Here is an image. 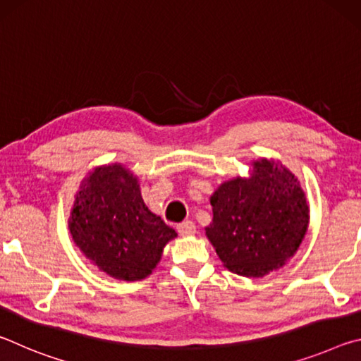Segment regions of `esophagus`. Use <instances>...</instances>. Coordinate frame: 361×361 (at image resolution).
<instances>
[{
    "label": "esophagus",
    "mask_w": 361,
    "mask_h": 361,
    "mask_svg": "<svg viewBox=\"0 0 361 361\" xmlns=\"http://www.w3.org/2000/svg\"><path fill=\"white\" fill-rule=\"evenodd\" d=\"M176 231H178L180 235H192L195 232V224L192 221H189V219H186V221H183L176 226Z\"/></svg>",
    "instance_id": "34e87169"
}]
</instances>
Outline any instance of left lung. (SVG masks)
I'll return each mask as SVG.
<instances>
[{"instance_id":"left-lung-1","label":"left lung","mask_w":361,"mask_h":361,"mask_svg":"<svg viewBox=\"0 0 361 361\" xmlns=\"http://www.w3.org/2000/svg\"><path fill=\"white\" fill-rule=\"evenodd\" d=\"M210 204L207 237L224 266L243 277L282 267L307 231L309 205L298 178L267 159L253 162L252 178L223 183Z\"/></svg>"}]
</instances>
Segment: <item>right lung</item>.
Instances as JSON below:
<instances>
[{
    "label": "right lung",
    "mask_w": 361,
    "mask_h": 361,
    "mask_svg": "<svg viewBox=\"0 0 361 361\" xmlns=\"http://www.w3.org/2000/svg\"><path fill=\"white\" fill-rule=\"evenodd\" d=\"M68 223L79 250L100 271L126 282L148 277L176 237L145 205L137 178L118 164L89 173Z\"/></svg>",
    "instance_id": "obj_1"
}]
</instances>
